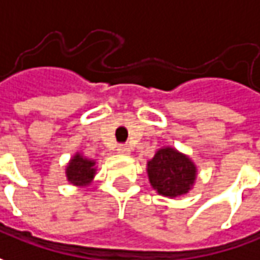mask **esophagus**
Listing matches in <instances>:
<instances>
[{"mask_svg":"<svg viewBox=\"0 0 260 260\" xmlns=\"http://www.w3.org/2000/svg\"><path fill=\"white\" fill-rule=\"evenodd\" d=\"M116 151H118V154H121V155H128L131 152V148L128 145H119V147L116 148Z\"/></svg>","mask_w":260,"mask_h":260,"instance_id":"esophagus-1","label":"esophagus"}]
</instances>
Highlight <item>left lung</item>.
Here are the masks:
<instances>
[{
    "instance_id": "left-lung-1",
    "label": "left lung",
    "mask_w": 260,
    "mask_h": 260,
    "mask_svg": "<svg viewBox=\"0 0 260 260\" xmlns=\"http://www.w3.org/2000/svg\"><path fill=\"white\" fill-rule=\"evenodd\" d=\"M151 187L168 199L185 196L197 180V166L191 158L174 147H161L147 162Z\"/></svg>"
}]
</instances>
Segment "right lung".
Segmentation results:
<instances>
[{"label": "right lung", "instance_id": "add662e5", "mask_svg": "<svg viewBox=\"0 0 260 260\" xmlns=\"http://www.w3.org/2000/svg\"><path fill=\"white\" fill-rule=\"evenodd\" d=\"M96 166H98L96 159L85 157L83 152L77 151L66 164V168H64L66 180L76 187H86L93 181L96 171H98Z\"/></svg>", "mask_w": 260, "mask_h": 260}]
</instances>
